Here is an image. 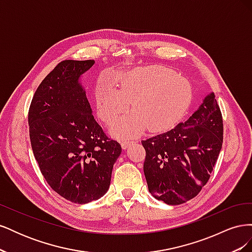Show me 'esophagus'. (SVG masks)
<instances>
[{
	"instance_id": "34e87169",
	"label": "esophagus",
	"mask_w": 252,
	"mask_h": 252,
	"mask_svg": "<svg viewBox=\"0 0 252 252\" xmlns=\"http://www.w3.org/2000/svg\"><path fill=\"white\" fill-rule=\"evenodd\" d=\"M131 143H133V141L132 140H129V139H124V140H122V142H121V145H122V147H123V149H126L129 145H130Z\"/></svg>"
}]
</instances>
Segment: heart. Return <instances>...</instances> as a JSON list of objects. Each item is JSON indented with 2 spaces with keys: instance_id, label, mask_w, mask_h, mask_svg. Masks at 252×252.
<instances>
[{
  "instance_id": "1",
  "label": "heart",
  "mask_w": 252,
  "mask_h": 252,
  "mask_svg": "<svg viewBox=\"0 0 252 252\" xmlns=\"http://www.w3.org/2000/svg\"><path fill=\"white\" fill-rule=\"evenodd\" d=\"M96 113L112 125L131 102L133 112L111 129L114 135H135L147 126L150 131L169 128L183 117L192 98V86L186 78L163 66L139 67L121 78L119 89L107 79L98 80L94 89Z\"/></svg>"
}]
</instances>
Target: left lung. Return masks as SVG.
Wrapping results in <instances>:
<instances>
[{
  "label": "left lung",
  "mask_w": 252,
  "mask_h": 252,
  "mask_svg": "<svg viewBox=\"0 0 252 252\" xmlns=\"http://www.w3.org/2000/svg\"><path fill=\"white\" fill-rule=\"evenodd\" d=\"M222 143V113L210 93L185 122L142 141L149 192L168 205L193 199L208 182Z\"/></svg>",
  "instance_id": "1"
}]
</instances>
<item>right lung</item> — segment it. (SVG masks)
<instances>
[{
	"mask_svg": "<svg viewBox=\"0 0 252 252\" xmlns=\"http://www.w3.org/2000/svg\"><path fill=\"white\" fill-rule=\"evenodd\" d=\"M94 64V60L59 63L37 87L28 112L30 142L43 177L75 204L107 192L122 152L95 122L80 82Z\"/></svg>",
	"mask_w": 252,
	"mask_h": 252,
	"instance_id": "right-lung-1",
	"label": "right lung"
}]
</instances>
